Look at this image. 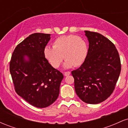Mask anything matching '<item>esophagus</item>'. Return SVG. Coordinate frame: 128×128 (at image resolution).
<instances>
[{"label": "esophagus", "mask_w": 128, "mask_h": 128, "mask_svg": "<svg viewBox=\"0 0 128 128\" xmlns=\"http://www.w3.org/2000/svg\"><path fill=\"white\" fill-rule=\"evenodd\" d=\"M70 72H66L64 73V75L66 76L70 75Z\"/></svg>", "instance_id": "1"}]
</instances>
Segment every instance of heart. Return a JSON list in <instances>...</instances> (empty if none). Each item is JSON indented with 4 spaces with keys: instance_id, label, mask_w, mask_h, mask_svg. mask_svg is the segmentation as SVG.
<instances>
[{
    "instance_id": "obj_1",
    "label": "heart",
    "mask_w": 128,
    "mask_h": 128,
    "mask_svg": "<svg viewBox=\"0 0 128 128\" xmlns=\"http://www.w3.org/2000/svg\"><path fill=\"white\" fill-rule=\"evenodd\" d=\"M88 51L87 44L82 38L67 35L56 38L53 42V47H45L44 55L54 68L60 67L64 58L66 60L64 66L70 68L73 66H81L86 60Z\"/></svg>"
}]
</instances>
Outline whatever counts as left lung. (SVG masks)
Instances as JSON below:
<instances>
[{
	"label": "left lung",
	"instance_id": "8db88e82",
	"mask_svg": "<svg viewBox=\"0 0 128 128\" xmlns=\"http://www.w3.org/2000/svg\"><path fill=\"white\" fill-rule=\"evenodd\" d=\"M89 42L86 60L72 72L76 94L83 102L97 104L111 96L119 77L121 62L115 45L98 32L86 30Z\"/></svg>",
	"mask_w": 128,
	"mask_h": 128
}]
</instances>
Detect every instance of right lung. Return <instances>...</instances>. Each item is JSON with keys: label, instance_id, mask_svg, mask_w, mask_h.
Masks as SVG:
<instances>
[{"label": "right lung", "instance_id": "obj_1", "mask_svg": "<svg viewBox=\"0 0 128 128\" xmlns=\"http://www.w3.org/2000/svg\"><path fill=\"white\" fill-rule=\"evenodd\" d=\"M50 35L34 33L16 46L10 63L15 91L32 106L42 108L57 99L63 74L44 55ZM28 58V61L24 57Z\"/></svg>", "mask_w": 128, "mask_h": 128}]
</instances>
